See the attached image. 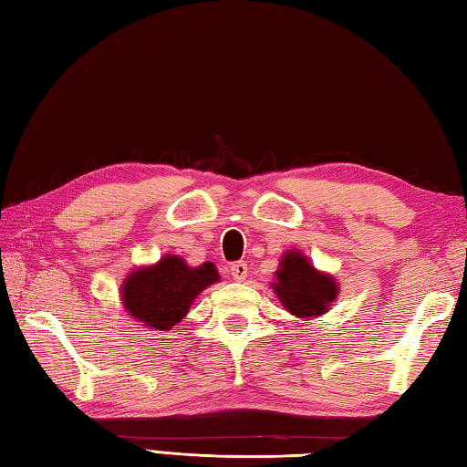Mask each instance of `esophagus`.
Returning <instances> with one entry per match:
<instances>
[{
  "instance_id": "obj_1",
  "label": "esophagus",
  "mask_w": 467,
  "mask_h": 467,
  "mask_svg": "<svg viewBox=\"0 0 467 467\" xmlns=\"http://www.w3.org/2000/svg\"><path fill=\"white\" fill-rule=\"evenodd\" d=\"M231 275H233V279L234 281H244L246 279V275H249V269H246V265L244 263H234V265H231Z\"/></svg>"
}]
</instances>
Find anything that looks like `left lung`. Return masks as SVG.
<instances>
[{"label": "left lung", "mask_w": 467, "mask_h": 467, "mask_svg": "<svg viewBox=\"0 0 467 467\" xmlns=\"http://www.w3.org/2000/svg\"><path fill=\"white\" fill-rule=\"evenodd\" d=\"M271 289L285 309L303 321L325 315L339 296L335 276L317 269L301 251L295 249L283 253Z\"/></svg>", "instance_id": "left-lung-1"}]
</instances>
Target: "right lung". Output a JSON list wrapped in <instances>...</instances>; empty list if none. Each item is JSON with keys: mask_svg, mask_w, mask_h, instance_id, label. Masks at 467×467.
Segmentation results:
<instances>
[{"mask_svg": "<svg viewBox=\"0 0 467 467\" xmlns=\"http://www.w3.org/2000/svg\"><path fill=\"white\" fill-rule=\"evenodd\" d=\"M221 281L214 263L191 266L182 256L164 254L154 265L136 266L120 285L124 311L148 331H172L206 286Z\"/></svg>", "mask_w": 467, "mask_h": 467, "instance_id": "1", "label": "right lung"}]
</instances>
